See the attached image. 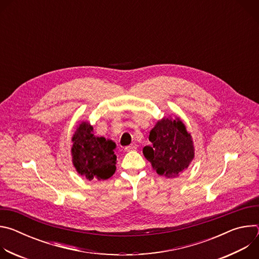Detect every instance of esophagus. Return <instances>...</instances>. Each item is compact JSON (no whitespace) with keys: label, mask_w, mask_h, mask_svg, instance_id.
<instances>
[{"label":"esophagus","mask_w":259,"mask_h":259,"mask_svg":"<svg viewBox=\"0 0 259 259\" xmlns=\"http://www.w3.org/2000/svg\"><path fill=\"white\" fill-rule=\"evenodd\" d=\"M137 149V145L135 144V143H133V144H131V145H128V146H126L125 147V152H130V151H135Z\"/></svg>","instance_id":"34e87169"}]
</instances>
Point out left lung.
Returning a JSON list of instances; mask_svg holds the SVG:
<instances>
[{"label":"left lung","instance_id":"left-lung-1","mask_svg":"<svg viewBox=\"0 0 259 259\" xmlns=\"http://www.w3.org/2000/svg\"><path fill=\"white\" fill-rule=\"evenodd\" d=\"M149 139L152 145L143 147V155L159 175L177 177L195 158L192 135L178 117L159 120L151 130Z\"/></svg>","mask_w":259,"mask_h":259}]
</instances>
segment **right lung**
<instances>
[{
    "label": "right lung",
    "instance_id": "1",
    "mask_svg": "<svg viewBox=\"0 0 259 259\" xmlns=\"http://www.w3.org/2000/svg\"><path fill=\"white\" fill-rule=\"evenodd\" d=\"M72 165L88 180H104L116 171V143L93 134V126L83 121L77 126L71 138Z\"/></svg>",
    "mask_w": 259,
    "mask_h": 259
}]
</instances>
